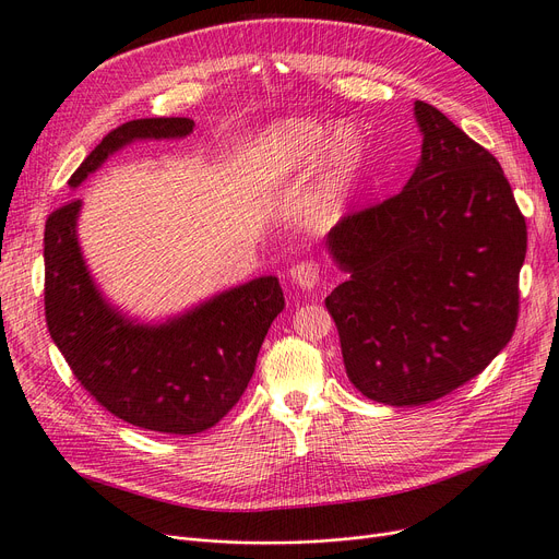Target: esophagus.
Here are the masks:
<instances>
[{
    "label": "esophagus",
    "instance_id": "1",
    "mask_svg": "<svg viewBox=\"0 0 559 559\" xmlns=\"http://www.w3.org/2000/svg\"><path fill=\"white\" fill-rule=\"evenodd\" d=\"M290 278H293V283H297L301 287V290H311V287H316L320 281V266L313 260L297 262L290 269Z\"/></svg>",
    "mask_w": 559,
    "mask_h": 559
}]
</instances>
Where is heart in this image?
I'll return each instance as SVG.
<instances>
[{"instance_id": "obj_1", "label": "heart", "mask_w": 559, "mask_h": 559, "mask_svg": "<svg viewBox=\"0 0 559 559\" xmlns=\"http://www.w3.org/2000/svg\"><path fill=\"white\" fill-rule=\"evenodd\" d=\"M320 159V181L308 202V223L329 227L336 221L338 206L353 186L364 144L359 133L341 123L332 133L316 119H285L266 129L253 154V175L260 186H274Z\"/></svg>"}]
</instances>
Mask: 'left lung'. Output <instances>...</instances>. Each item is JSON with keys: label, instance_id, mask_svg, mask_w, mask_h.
Here are the masks:
<instances>
[{"label": "left lung", "instance_id": "1", "mask_svg": "<svg viewBox=\"0 0 559 559\" xmlns=\"http://www.w3.org/2000/svg\"><path fill=\"white\" fill-rule=\"evenodd\" d=\"M415 117L424 144L405 189L326 237L347 274L324 299L345 373L396 407L451 394L500 355L519 322L527 251L498 158L424 100Z\"/></svg>", "mask_w": 559, "mask_h": 559}]
</instances>
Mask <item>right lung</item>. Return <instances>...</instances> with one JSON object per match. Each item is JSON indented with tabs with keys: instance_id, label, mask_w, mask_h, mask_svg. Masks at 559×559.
<instances>
[{
	"instance_id": "right-lung-1",
	"label": "right lung",
	"mask_w": 559,
	"mask_h": 559,
	"mask_svg": "<svg viewBox=\"0 0 559 559\" xmlns=\"http://www.w3.org/2000/svg\"><path fill=\"white\" fill-rule=\"evenodd\" d=\"M189 117L121 123L80 163L75 189L103 160L135 140L186 138ZM80 200L46 221V322L78 382L121 421L193 436L230 412L255 373L258 353L285 299L276 276L225 290L183 316L142 324L119 313L96 287L78 243Z\"/></svg>"
}]
</instances>
